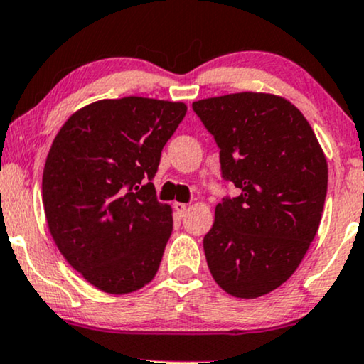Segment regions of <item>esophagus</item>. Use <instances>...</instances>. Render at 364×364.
Instances as JSON below:
<instances>
[{
	"instance_id": "34e87169",
	"label": "esophagus",
	"mask_w": 364,
	"mask_h": 364,
	"mask_svg": "<svg viewBox=\"0 0 364 364\" xmlns=\"http://www.w3.org/2000/svg\"><path fill=\"white\" fill-rule=\"evenodd\" d=\"M173 209H175V213H177L178 218H183L187 214V204L173 203Z\"/></svg>"
}]
</instances>
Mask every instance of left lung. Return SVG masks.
Instances as JSON below:
<instances>
[{"label": "left lung", "mask_w": 364, "mask_h": 364, "mask_svg": "<svg viewBox=\"0 0 364 364\" xmlns=\"http://www.w3.org/2000/svg\"><path fill=\"white\" fill-rule=\"evenodd\" d=\"M240 189L216 205L204 253L216 284L257 299L289 280L319 230L327 161L304 114L284 97L236 92L192 102Z\"/></svg>", "instance_id": "1"}]
</instances>
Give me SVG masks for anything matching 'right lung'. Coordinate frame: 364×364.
Masks as SVG:
<instances>
[{
  "label": "right lung",
  "mask_w": 364,
  "mask_h": 364,
  "mask_svg": "<svg viewBox=\"0 0 364 364\" xmlns=\"http://www.w3.org/2000/svg\"><path fill=\"white\" fill-rule=\"evenodd\" d=\"M186 113L183 102L101 100L75 111L52 143L42 177L48 231L106 294L141 289L159 272L173 219L150 181Z\"/></svg>",
  "instance_id": "right-lung-1"
}]
</instances>
